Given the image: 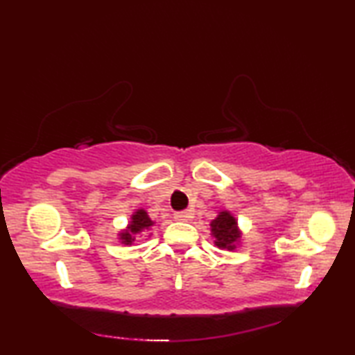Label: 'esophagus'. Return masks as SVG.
<instances>
[{
    "label": "esophagus",
    "instance_id": "34e87169",
    "mask_svg": "<svg viewBox=\"0 0 355 355\" xmlns=\"http://www.w3.org/2000/svg\"><path fill=\"white\" fill-rule=\"evenodd\" d=\"M173 218H175V220L186 222V220H189V219L192 218V216H191L189 211H178V213L173 214Z\"/></svg>",
    "mask_w": 355,
    "mask_h": 355
}]
</instances>
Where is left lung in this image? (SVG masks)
I'll return each mask as SVG.
<instances>
[{
    "instance_id": "1",
    "label": "left lung",
    "mask_w": 355,
    "mask_h": 355,
    "mask_svg": "<svg viewBox=\"0 0 355 355\" xmlns=\"http://www.w3.org/2000/svg\"><path fill=\"white\" fill-rule=\"evenodd\" d=\"M211 236L214 238V244L219 249L235 250L238 244L241 243L243 232L238 227V219L227 209H222L216 219L211 220Z\"/></svg>"
}]
</instances>
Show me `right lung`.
<instances>
[{
	"instance_id": "1",
	"label": "right lung",
	"mask_w": 355,
	"mask_h": 355,
	"mask_svg": "<svg viewBox=\"0 0 355 355\" xmlns=\"http://www.w3.org/2000/svg\"><path fill=\"white\" fill-rule=\"evenodd\" d=\"M155 225V222L150 219V216L144 208L136 209V211L131 214V219L128 222L127 228L119 232V241L125 245H131L136 241V235L139 233L150 230Z\"/></svg>"
}]
</instances>
